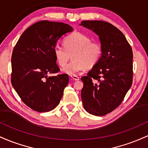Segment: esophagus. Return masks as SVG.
<instances>
[{
	"label": "esophagus",
	"mask_w": 148,
	"mask_h": 148,
	"mask_svg": "<svg viewBox=\"0 0 148 148\" xmlns=\"http://www.w3.org/2000/svg\"><path fill=\"white\" fill-rule=\"evenodd\" d=\"M71 78H72V79L75 80V81H79V76H76V75H71Z\"/></svg>",
	"instance_id": "esophagus-1"
}]
</instances>
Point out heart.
<instances>
[{
	"label": "heart",
	"instance_id": "1",
	"mask_svg": "<svg viewBox=\"0 0 148 148\" xmlns=\"http://www.w3.org/2000/svg\"><path fill=\"white\" fill-rule=\"evenodd\" d=\"M53 53L58 63L62 67L72 56V62L62 70L69 75H74L96 65L102 56L103 47L100 42L92 41L89 36L76 31L65 37L64 46L56 45Z\"/></svg>",
	"mask_w": 148,
	"mask_h": 148
}]
</instances>
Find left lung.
I'll return each instance as SVG.
<instances>
[{
	"instance_id": "obj_1",
	"label": "left lung",
	"mask_w": 148,
	"mask_h": 148,
	"mask_svg": "<svg viewBox=\"0 0 148 148\" xmlns=\"http://www.w3.org/2000/svg\"><path fill=\"white\" fill-rule=\"evenodd\" d=\"M81 25L99 36L103 53L98 63L81 77V99L86 111L102 116L120 105L132 85L133 52L123 33L103 21H83Z\"/></svg>"
}]
</instances>
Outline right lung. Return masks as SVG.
I'll use <instances>...</instances> for the list:
<instances>
[{"label":"right lung","mask_w":148,"mask_h":148,"mask_svg":"<svg viewBox=\"0 0 148 148\" xmlns=\"http://www.w3.org/2000/svg\"><path fill=\"white\" fill-rule=\"evenodd\" d=\"M72 27L62 22L41 21L30 25L16 42L12 55L11 82L18 96L37 112L56 107L69 83L66 74L48 76L60 71L53 49Z\"/></svg>","instance_id":"obj_1"}]
</instances>
